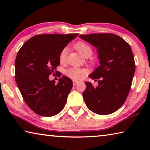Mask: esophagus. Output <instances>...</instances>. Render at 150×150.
<instances>
[{
  "label": "esophagus",
  "mask_w": 150,
  "mask_h": 150,
  "mask_svg": "<svg viewBox=\"0 0 150 150\" xmlns=\"http://www.w3.org/2000/svg\"><path fill=\"white\" fill-rule=\"evenodd\" d=\"M79 83V81H73V85H76L77 84V83Z\"/></svg>",
  "instance_id": "34e87169"
}]
</instances>
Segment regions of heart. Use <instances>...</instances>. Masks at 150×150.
Returning <instances> with one entry per match:
<instances>
[{"label": "heart", "mask_w": 150, "mask_h": 150, "mask_svg": "<svg viewBox=\"0 0 150 150\" xmlns=\"http://www.w3.org/2000/svg\"><path fill=\"white\" fill-rule=\"evenodd\" d=\"M75 47L79 52L80 54L83 55L84 57H90L93 54V50L89 45L85 44L84 42H79L75 45ZM68 52V48L64 47L61 51L59 54V61L61 63H64L66 59H67V55ZM87 71L83 68L77 67H72L68 69L66 71V74L69 78L72 79L73 80H79L81 77L84 76Z\"/></svg>", "instance_id": "obj_1"}]
</instances>
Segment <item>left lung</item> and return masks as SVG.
Instances as JSON below:
<instances>
[{"label": "left lung", "instance_id": "8db88e82", "mask_svg": "<svg viewBox=\"0 0 150 150\" xmlns=\"http://www.w3.org/2000/svg\"><path fill=\"white\" fill-rule=\"evenodd\" d=\"M79 38L96 48L100 64L89 75L98 79V85L85 82L83 98L93 112L109 115L123 105L130 92L135 73L132 51L125 40L113 34H81Z\"/></svg>", "mask_w": 150, "mask_h": 150}]
</instances>
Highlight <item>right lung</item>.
<instances>
[{"instance_id": "1", "label": "right lung", "mask_w": 150, "mask_h": 150, "mask_svg": "<svg viewBox=\"0 0 150 150\" xmlns=\"http://www.w3.org/2000/svg\"><path fill=\"white\" fill-rule=\"evenodd\" d=\"M72 34H40L26 42L15 61V80L27 105L38 115L53 116L64 107L73 87L69 77L63 76L55 84L52 73H58L59 54L77 36Z\"/></svg>"}]
</instances>
